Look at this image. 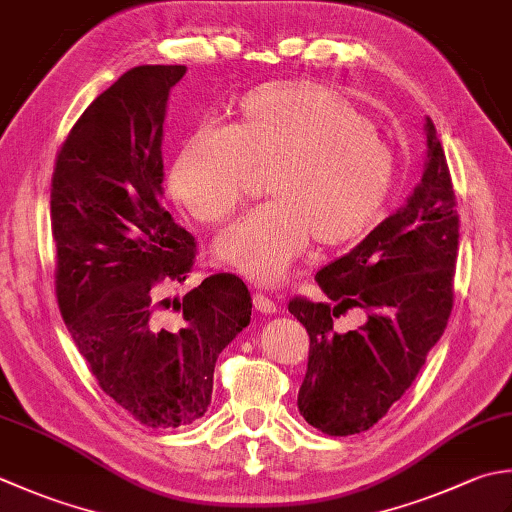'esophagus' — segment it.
<instances>
[{"label":"esophagus","mask_w":512,"mask_h":512,"mask_svg":"<svg viewBox=\"0 0 512 512\" xmlns=\"http://www.w3.org/2000/svg\"><path fill=\"white\" fill-rule=\"evenodd\" d=\"M253 306H255V310H259V313H266V315L275 313V310H277V304L273 302V299H268L262 293H255L253 295Z\"/></svg>","instance_id":"34e87169"}]
</instances>
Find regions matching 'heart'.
Listing matches in <instances>:
<instances>
[{"mask_svg": "<svg viewBox=\"0 0 512 512\" xmlns=\"http://www.w3.org/2000/svg\"><path fill=\"white\" fill-rule=\"evenodd\" d=\"M270 202L219 235L215 253L250 282L286 275L310 239L348 246L375 228L395 186L397 159L368 117L337 90L273 82L239 99L230 128L202 126L170 159L166 188L202 224H219L266 170Z\"/></svg>", "mask_w": 512, "mask_h": 512, "instance_id": "obj_1", "label": "heart"}]
</instances>
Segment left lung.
I'll use <instances>...</instances> for the list:
<instances>
[{
  "label": "left lung",
  "instance_id": "1",
  "mask_svg": "<svg viewBox=\"0 0 512 512\" xmlns=\"http://www.w3.org/2000/svg\"><path fill=\"white\" fill-rule=\"evenodd\" d=\"M424 130L422 184L406 206L315 275L330 302L295 297L288 304L310 339L299 413L326 435L375 426L415 382L453 310L457 202L430 117ZM350 307L366 309L367 324L337 334L332 322Z\"/></svg>",
  "mask_w": 512,
  "mask_h": 512
}]
</instances>
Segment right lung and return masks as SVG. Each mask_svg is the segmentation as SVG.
<instances>
[{
  "instance_id": "obj_1",
  "label": "right lung",
  "mask_w": 512,
  "mask_h": 512,
  "mask_svg": "<svg viewBox=\"0 0 512 512\" xmlns=\"http://www.w3.org/2000/svg\"><path fill=\"white\" fill-rule=\"evenodd\" d=\"M184 73L130 68L70 128L50 182L59 313L99 388L150 428L204 417L217 357L253 308L230 273L162 297L186 282L197 253L162 204L166 102ZM170 305L177 316L163 313Z\"/></svg>"
}]
</instances>
